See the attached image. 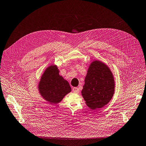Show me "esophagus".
<instances>
[{
  "label": "esophagus",
  "mask_w": 146,
  "mask_h": 146,
  "mask_svg": "<svg viewBox=\"0 0 146 146\" xmlns=\"http://www.w3.org/2000/svg\"><path fill=\"white\" fill-rule=\"evenodd\" d=\"M72 91L74 92V93H78L79 92V89L78 88V87H74V88L72 89Z\"/></svg>",
  "instance_id": "34e87169"
}]
</instances>
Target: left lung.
Returning <instances> with one entry per match:
<instances>
[{"mask_svg":"<svg viewBox=\"0 0 146 146\" xmlns=\"http://www.w3.org/2000/svg\"><path fill=\"white\" fill-rule=\"evenodd\" d=\"M81 91L87 106L92 109L107 105L114 95V81L110 69L100 61H95L87 71Z\"/></svg>","mask_w":146,"mask_h":146,"instance_id":"1","label":"left lung"}]
</instances>
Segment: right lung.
<instances>
[{
  "label": "right lung",
  "mask_w": 146,
  "mask_h": 146,
  "mask_svg": "<svg viewBox=\"0 0 146 146\" xmlns=\"http://www.w3.org/2000/svg\"><path fill=\"white\" fill-rule=\"evenodd\" d=\"M39 90L41 96L50 104L60 102L71 90L68 81L59 75L56 66L46 68L39 82Z\"/></svg>",
  "instance_id": "right-lung-1"
}]
</instances>
